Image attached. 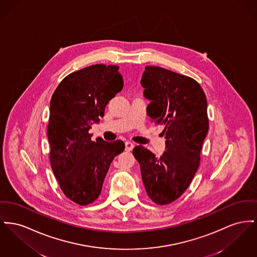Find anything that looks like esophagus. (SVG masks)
Here are the masks:
<instances>
[{
  "mask_svg": "<svg viewBox=\"0 0 257 257\" xmlns=\"http://www.w3.org/2000/svg\"><path fill=\"white\" fill-rule=\"evenodd\" d=\"M134 149V144L131 142H126L125 143V151H131Z\"/></svg>",
  "mask_w": 257,
  "mask_h": 257,
  "instance_id": "1",
  "label": "esophagus"
}]
</instances>
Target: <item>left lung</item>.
Listing matches in <instances>:
<instances>
[{"instance_id":"left-lung-1","label":"left lung","mask_w":257,"mask_h":257,"mask_svg":"<svg viewBox=\"0 0 257 257\" xmlns=\"http://www.w3.org/2000/svg\"><path fill=\"white\" fill-rule=\"evenodd\" d=\"M151 103V121L164 126L166 151L155 156L143 146L133 155L140 164L149 197L168 205L187 189L200 165L203 142L209 131L207 98L195 79L157 66H147L141 79Z\"/></svg>"}]
</instances>
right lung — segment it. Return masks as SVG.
<instances>
[{"label":"right lung","instance_id":"add662e5","mask_svg":"<svg viewBox=\"0 0 257 257\" xmlns=\"http://www.w3.org/2000/svg\"><path fill=\"white\" fill-rule=\"evenodd\" d=\"M115 65L96 64L64 77L50 101L47 137L53 174L67 198L80 206L93 203L113 158L124 143L92 141L91 125L99 123L109 100L123 88Z\"/></svg>","mask_w":257,"mask_h":257}]
</instances>
